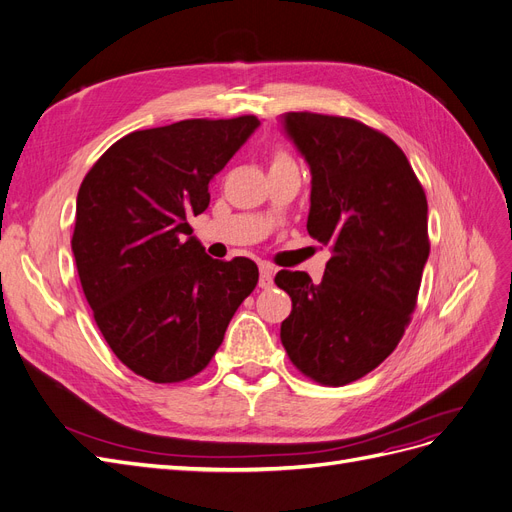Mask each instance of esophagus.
Returning <instances> with one entry per match:
<instances>
[{
    "label": "esophagus",
    "instance_id": "1",
    "mask_svg": "<svg viewBox=\"0 0 512 512\" xmlns=\"http://www.w3.org/2000/svg\"><path fill=\"white\" fill-rule=\"evenodd\" d=\"M273 275H275V267H273V264H271V262H260V279H258V286H260V288H271Z\"/></svg>",
    "mask_w": 512,
    "mask_h": 512
}]
</instances>
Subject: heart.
Returning a JSON list of instances; mask_svg holds the SVG:
<instances>
[{
    "mask_svg": "<svg viewBox=\"0 0 512 512\" xmlns=\"http://www.w3.org/2000/svg\"><path fill=\"white\" fill-rule=\"evenodd\" d=\"M284 165H294V161H292V156L286 152V150H277L275 154H273V161H271V169L273 167H284Z\"/></svg>",
    "mask_w": 512,
    "mask_h": 512,
    "instance_id": "b5f03b06",
    "label": "heart"
}]
</instances>
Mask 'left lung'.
I'll list each match as a JSON object with an SVG mask.
<instances>
[{"mask_svg":"<svg viewBox=\"0 0 512 512\" xmlns=\"http://www.w3.org/2000/svg\"><path fill=\"white\" fill-rule=\"evenodd\" d=\"M286 131L311 167L307 231L332 256L320 284L303 271L275 275L292 298L279 337L305 377L339 387L375 370L411 322L428 201L404 152L356 118L290 112Z\"/></svg>","mask_w":512,"mask_h":512,"instance_id":"left-lung-1","label":"left lung"}]
</instances>
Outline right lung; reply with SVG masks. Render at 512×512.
<instances>
[{
  "label": "right lung",
  "mask_w": 512,
  "mask_h": 512,
  "mask_svg": "<svg viewBox=\"0 0 512 512\" xmlns=\"http://www.w3.org/2000/svg\"><path fill=\"white\" fill-rule=\"evenodd\" d=\"M258 125L248 114L133 131L84 175L72 235L78 277L103 339L139 377L199 375L258 284L250 258H209L188 224Z\"/></svg>",
  "instance_id": "1"
}]
</instances>
